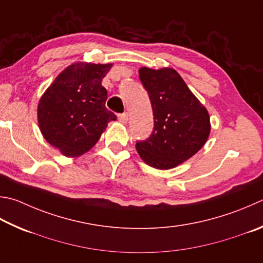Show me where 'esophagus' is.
Instances as JSON below:
<instances>
[{
	"label": "esophagus",
	"mask_w": 263,
	"mask_h": 263,
	"mask_svg": "<svg viewBox=\"0 0 263 263\" xmlns=\"http://www.w3.org/2000/svg\"><path fill=\"white\" fill-rule=\"evenodd\" d=\"M118 119H119V122H121V123L126 124L127 121H128V114H127V112L119 114V115H118Z\"/></svg>",
	"instance_id": "34e87169"
}]
</instances>
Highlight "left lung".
I'll return each mask as SVG.
<instances>
[{
  "label": "left lung",
  "instance_id": "left-lung-1",
  "mask_svg": "<svg viewBox=\"0 0 263 263\" xmlns=\"http://www.w3.org/2000/svg\"><path fill=\"white\" fill-rule=\"evenodd\" d=\"M139 78L149 95L154 128L147 140L137 142L138 154L155 169L176 168L206 144L212 127L208 110L173 68L142 66Z\"/></svg>",
  "mask_w": 263,
  "mask_h": 263
}]
</instances>
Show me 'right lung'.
I'll return each instance as SVG.
<instances>
[{
    "label": "right lung",
    "mask_w": 263,
    "mask_h": 263,
    "mask_svg": "<svg viewBox=\"0 0 263 263\" xmlns=\"http://www.w3.org/2000/svg\"><path fill=\"white\" fill-rule=\"evenodd\" d=\"M112 63L76 62L57 76L37 103V124L45 139L66 157L88 152L116 115L106 108L102 78Z\"/></svg>",
    "instance_id": "add662e5"
}]
</instances>
